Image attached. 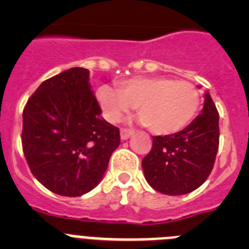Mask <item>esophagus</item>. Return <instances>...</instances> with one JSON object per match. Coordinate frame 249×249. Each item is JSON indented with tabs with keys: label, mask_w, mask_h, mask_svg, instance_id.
Returning a JSON list of instances; mask_svg holds the SVG:
<instances>
[{
	"label": "esophagus",
	"mask_w": 249,
	"mask_h": 249,
	"mask_svg": "<svg viewBox=\"0 0 249 249\" xmlns=\"http://www.w3.org/2000/svg\"><path fill=\"white\" fill-rule=\"evenodd\" d=\"M135 133L133 129H129V128H122L121 129V138L122 140H128L132 135Z\"/></svg>",
	"instance_id": "34e87169"
}]
</instances>
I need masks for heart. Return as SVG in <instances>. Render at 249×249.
<instances>
[{
	"mask_svg": "<svg viewBox=\"0 0 249 249\" xmlns=\"http://www.w3.org/2000/svg\"><path fill=\"white\" fill-rule=\"evenodd\" d=\"M97 100L111 122H120L138 107L141 122L157 135H172L186 128L201 105L198 89L191 82L168 77H135L118 89L103 85Z\"/></svg>",
	"mask_w": 249,
	"mask_h": 249,
	"instance_id": "heart-1",
	"label": "heart"
}]
</instances>
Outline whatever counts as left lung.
Returning <instances> with one entry per match:
<instances>
[{"label": "left lung", "mask_w": 249, "mask_h": 249, "mask_svg": "<svg viewBox=\"0 0 249 249\" xmlns=\"http://www.w3.org/2000/svg\"><path fill=\"white\" fill-rule=\"evenodd\" d=\"M219 114L208 92L202 113L184 129L155 136L142 160L144 177L153 190L168 196L197 190L211 175L219 146Z\"/></svg>", "instance_id": "8db88e82"}]
</instances>
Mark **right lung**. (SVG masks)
Returning <instances> with one entry per match:
<instances>
[{
  "label": "right lung",
  "mask_w": 249,
  "mask_h": 249,
  "mask_svg": "<svg viewBox=\"0 0 249 249\" xmlns=\"http://www.w3.org/2000/svg\"><path fill=\"white\" fill-rule=\"evenodd\" d=\"M89 71L73 67L39 85L23 109L22 148L32 175L50 190L78 197L97 186L120 146V129L101 117Z\"/></svg>",
  "instance_id": "right-lung-1"
}]
</instances>
